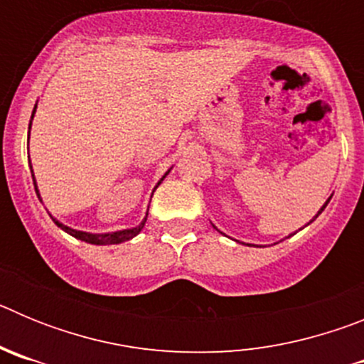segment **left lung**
I'll use <instances>...</instances> for the list:
<instances>
[{
  "instance_id": "obj_1",
  "label": "left lung",
  "mask_w": 364,
  "mask_h": 364,
  "mask_svg": "<svg viewBox=\"0 0 364 364\" xmlns=\"http://www.w3.org/2000/svg\"><path fill=\"white\" fill-rule=\"evenodd\" d=\"M330 198H332V197H330ZM330 198H328V200H326V202H324V204H323V208H321V210H319V211H317V215H315V217H314V218H311V220H310V222H314V220H315V218H317V217H319V215H321V213H323V211H324V208H326V205H328V202H330ZM310 222H308V224H310ZM308 224H306V226H308ZM301 230H302V228H301ZM291 235H294V233H291ZM291 235H288V237H291Z\"/></svg>"
}]
</instances>
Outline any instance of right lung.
<instances>
[{
	"mask_svg": "<svg viewBox=\"0 0 364 364\" xmlns=\"http://www.w3.org/2000/svg\"><path fill=\"white\" fill-rule=\"evenodd\" d=\"M36 105H34V111H32V117H31V124H28V136H31V125H32V118H34V112H36ZM28 166H31V160H28ZM31 171H32V166H31ZM169 171H171V169H167L166 175H164L162 178L159 180V184L154 186V189H156L160 184H162V180L166 178L167 175H169ZM32 182H34V189H36L38 197H40V191H38V186H36V178H34V171H32ZM154 189H153V193H154ZM40 200H41V197H40ZM53 220H54V224H56L58 228H62V230L65 231V233L73 235L74 239L83 240V242H89V244H98V246H107V244H120V242H125V240L133 239V237H136V235L144 230V226H146L147 213H146V217L142 218V222L138 224V226L127 228V230H120V231H111V233H89V231L73 230V228H69V226H65V224H62V222L58 220V218L53 217Z\"/></svg>",
	"mask_w": 364,
	"mask_h": 364,
	"instance_id": "obj_1",
	"label": "right lung"
}]
</instances>
